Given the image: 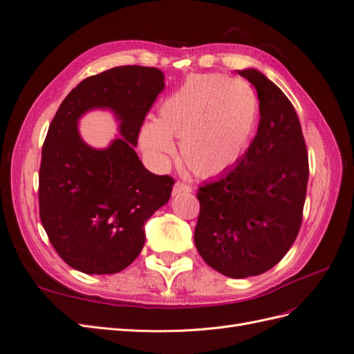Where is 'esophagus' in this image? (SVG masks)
Instances as JSON below:
<instances>
[{
  "mask_svg": "<svg viewBox=\"0 0 354 354\" xmlns=\"http://www.w3.org/2000/svg\"><path fill=\"white\" fill-rule=\"evenodd\" d=\"M189 192H192V187L189 185L183 183V181H177V183L173 187V195L174 196L181 195V194H189Z\"/></svg>",
  "mask_w": 354,
  "mask_h": 354,
  "instance_id": "1",
  "label": "esophagus"
}]
</instances>
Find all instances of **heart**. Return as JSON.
<instances>
[{"label":"heart","mask_w":354,"mask_h":354,"mask_svg":"<svg viewBox=\"0 0 354 354\" xmlns=\"http://www.w3.org/2000/svg\"><path fill=\"white\" fill-rule=\"evenodd\" d=\"M143 124L140 142L152 156H181L195 174L217 176L238 162L252 136L259 99L248 82L221 73L190 75Z\"/></svg>","instance_id":"obj_1"}]
</instances>
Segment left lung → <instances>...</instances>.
I'll return each instance as SVG.
<instances>
[{
    "mask_svg": "<svg viewBox=\"0 0 354 354\" xmlns=\"http://www.w3.org/2000/svg\"><path fill=\"white\" fill-rule=\"evenodd\" d=\"M257 90L259 130L238 164L198 190L195 245L217 272L234 279L279 263L303 221L308 155L292 103L255 69L236 71Z\"/></svg>",
    "mask_w": 354,
    "mask_h": 354,
    "instance_id": "left-lung-1",
    "label": "left lung"
}]
</instances>
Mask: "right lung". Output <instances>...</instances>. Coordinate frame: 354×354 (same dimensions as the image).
I'll use <instances>...</instances> for the list:
<instances>
[{
    "mask_svg": "<svg viewBox=\"0 0 354 354\" xmlns=\"http://www.w3.org/2000/svg\"><path fill=\"white\" fill-rule=\"evenodd\" d=\"M156 68L118 66L75 87L48 127L39 167V218L53 248L72 269L112 274L145 245V223L168 202L174 178L146 169L134 146L147 112L164 90ZM108 107L122 138L97 151L76 125L90 109Z\"/></svg>",
    "mask_w": 354,
    "mask_h": 354,
    "instance_id": "1",
    "label": "right lung"
}]
</instances>
